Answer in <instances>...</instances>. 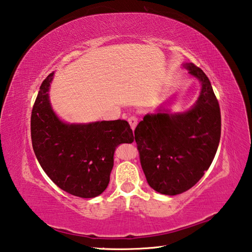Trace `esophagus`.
Instances as JSON below:
<instances>
[{"mask_svg":"<svg viewBox=\"0 0 252 252\" xmlns=\"http://www.w3.org/2000/svg\"><path fill=\"white\" fill-rule=\"evenodd\" d=\"M128 123H129L131 129L135 130V128H136L137 124H138V119H137L136 116H130L129 119H128Z\"/></svg>","mask_w":252,"mask_h":252,"instance_id":"esophagus-1","label":"esophagus"}]
</instances>
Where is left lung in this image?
<instances>
[{
  "label": "left lung",
  "instance_id": "8db88e82",
  "mask_svg": "<svg viewBox=\"0 0 252 252\" xmlns=\"http://www.w3.org/2000/svg\"><path fill=\"white\" fill-rule=\"evenodd\" d=\"M202 84L193 107L170 113L158 109L147 114L135 129V140L149 186L177 195L196 184L208 170L221 136V113L210 81L194 63H184Z\"/></svg>",
  "mask_w": 252,
  "mask_h": 252
}]
</instances>
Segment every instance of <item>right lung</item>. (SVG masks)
<instances>
[{
  "label": "right lung",
  "instance_id": "add662e5",
  "mask_svg": "<svg viewBox=\"0 0 252 252\" xmlns=\"http://www.w3.org/2000/svg\"><path fill=\"white\" fill-rule=\"evenodd\" d=\"M53 77L54 72L43 81L32 109L33 151L43 170L61 189L77 197H96L110 182L115 149L133 141L132 130L123 120L63 122L49 101Z\"/></svg>",
  "mask_w": 252,
  "mask_h": 252
}]
</instances>
